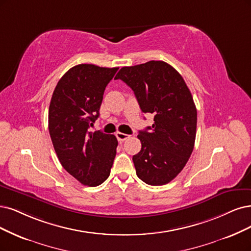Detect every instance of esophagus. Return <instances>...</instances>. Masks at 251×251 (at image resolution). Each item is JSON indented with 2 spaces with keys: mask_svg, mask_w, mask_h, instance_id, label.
Returning <instances> with one entry per match:
<instances>
[{
  "mask_svg": "<svg viewBox=\"0 0 251 251\" xmlns=\"http://www.w3.org/2000/svg\"><path fill=\"white\" fill-rule=\"evenodd\" d=\"M116 136H117L119 142H124V141L127 140V138H129V136H130V135L122 133V132H117V133H116Z\"/></svg>",
  "mask_w": 251,
  "mask_h": 251,
  "instance_id": "34e87169",
  "label": "esophagus"
}]
</instances>
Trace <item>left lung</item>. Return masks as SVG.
I'll return each instance as SVG.
<instances>
[{
  "instance_id": "obj_1",
  "label": "left lung",
  "mask_w": 251,
  "mask_h": 251,
  "mask_svg": "<svg viewBox=\"0 0 251 251\" xmlns=\"http://www.w3.org/2000/svg\"><path fill=\"white\" fill-rule=\"evenodd\" d=\"M122 79L134 92L143 113L154 123L138 132L142 149L132 157L137 177L158 186L174 180L186 165L197 134V107L181 74L163 61L121 68Z\"/></svg>"
}]
</instances>
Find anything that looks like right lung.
Instances as JSON below:
<instances>
[{
	"label": "right lung",
	"mask_w": 251,
	"mask_h": 251,
	"mask_svg": "<svg viewBox=\"0 0 251 251\" xmlns=\"http://www.w3.org/2000/svg\"><path fill=\"white\" fill-rule=\"evenodd\" d=\"M118 69L76 65L61 77L50 100L49 130L54 151L63 168L91 187L108 178L117 153L115 135L89 128L99 117L104 90Z\"/></svg>",
	"instance_id": "1"
}]
</instances>
